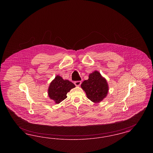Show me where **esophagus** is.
<instances>
[{
  "instance_id": "obj_1",
  "label": "esophagus",
  "mask_w": 153,
  "mask_h": 153,
  "mask_svg": "<svg viewBox=\"0 0 153 153\" xmlns=\"http://www.w3.org/2000/svg\"><path fill=\"white\" fill-rule=\"evenodd\" d=\"M74 83L76 86H80L81 84V81H74Z\"/></svg>"
}]
</instances>
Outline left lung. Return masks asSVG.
<instances>
[{
	"instance_id": "8db88e82",
	"label": "left lung",
	"mask_w": 153,
	"mask_h": 153,
	"mask_svg": "<svg viewBox=\"0 0 153 153\" xmlns=\"http://www.w3.org/2000/svg\"><path fill=\"white\" fill-rule=\"evenodd\" d=\"M81 87L85 92L88 98L96 103L102 100L108 91L107 81L97 71L90 74L88 80L84 81Z\"/></svg>"
}]
</instances>
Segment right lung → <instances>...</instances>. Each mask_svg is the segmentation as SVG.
Masks as SVG:
<instances>
[{"label": "right lung", "instance_id": "add662e5", "mask_svg": "<svg viewBox=\"0 0 153 153\" xmlns=\"http://www.w3.org/2000/svg\"><path fill=\"white\" fill-rule=\"evenodd\" d=\"M75 87L74 84L69 80L57 76L52 81L48 89L49 97L58 104L67 97V94L71 89Z\"/></svg>", "mask_w": 153, "mask_h": 153}]
</instances>
